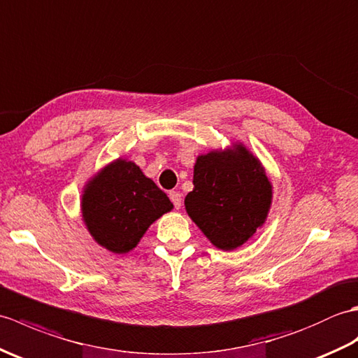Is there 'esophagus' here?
<instances>
[{"mask_svg": "<svg viewBox=\"0 0 358 358\" xmlns=\"http://www.w3.org/2000/svg\"><path fill=\"white\" fill-rule=\"evenodd\" d=\"M169 196H170V199H171V202L174 205V208L179 210L180 205H182V194L179 192H170Z\"/></svg>", "mask_w": 358, "mask_h": 358, "instance_id": "1", "label": "esophagus"}]
</instances>
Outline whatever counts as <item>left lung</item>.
<instances>
[{
    "instance_id": "left-lung-1",
    "label": "left lung",
    "mask_w": 358,
    "mask_h": 358,
    "mask_svg": "<svg viewBox=\"0 0 358 358\" xmlns=\"http://www.w3.org/2000/svg\"><path fill=\"white\" fill-rule=\"evenodd\" d=\"M193 185L185 210L216 248H239L265 224L273 185L243 144L197 156Z\"/></svg>"
}]
</instances>
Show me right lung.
Here are the masks:
<instances>
[{"mask_svg":"<svg viewBox=\"0 0 358 358\" xmlns=\"http://www.w3.org/2000/svg\"><path fill=\"white\" fill-rule=\"evenodd\" d=\"M173 210L171 201L139 166L119 157L87 182L81 211L89 233L106 250L136 248L148 227Z\"/></svg>","mask_w":358,"mask_h":358,"instance_id":"obj_1","label":"right lung"}]
</instances>
